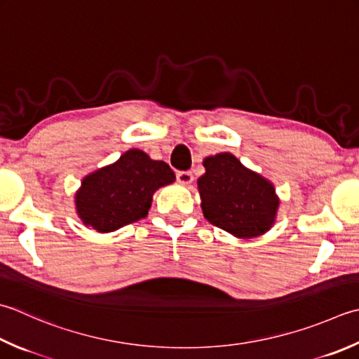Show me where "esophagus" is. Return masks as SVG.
I'll list each match as a JSON object with an SVG mask.
<instances>
[{
  "label": "esophagus",
  "mask_w": 359,
  "mask_h": 359,
  "mask_svg": "<svg viewBox=\"0 0 359 359\" xmlns=\"http://www.w3.org/2000/svg\"><path fill=\"white\" fill-rule=\"evenodd\" d=\"M175 177H177V182L182 185H188L193 182V174L189 171H177L175 172Z\"/></svg>",
  "instance_id": "obj_1"
}]
</instances>
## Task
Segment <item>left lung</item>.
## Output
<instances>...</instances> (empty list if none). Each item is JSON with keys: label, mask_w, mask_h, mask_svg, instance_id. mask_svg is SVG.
I'll return each mask as SVG.
<instances>
[{"label": "left lung", "mask_w": 359, "mask_h": 359, "mask_svg": "<svg viewBox=\"0 0 359 359\" xmlns=\"http://www.w3.org/2000/svg\"><path fill=\"white\" fill-rule=\"evenodd\" d=\"M205 174L198 179L203 216L238 238L268 231L278 208L271 182L249 171L229 152L203 160Z\"/></svg>", "instance_id": "1"}]
</instances>
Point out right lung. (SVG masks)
I'll use <instances>...</instances> for the list:
<instances>
[{
    "label": "right lung",
    "mask_w": 359,
    "mask_h": 359,
    "mask_svg": "<svg viewBox=\"0 0 359 359\" xmlns=\"http://www.w3.org/2000/svg\"><path fill=\"white\" fill-rule=\"evenodd\" d=\"M174 180L175 175L165 161L130 149L116 163L83 179L76 194L77 213L86 226L101 233L118 230L146 217L154 191Z\"/></svg>",
    "instance_id": "1"
}]
</instances>
